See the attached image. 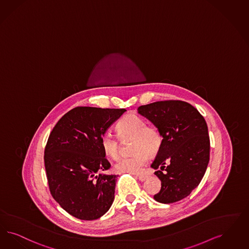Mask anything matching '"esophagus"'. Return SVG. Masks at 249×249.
Returning <instances> with one entry per match:
<instances>
[{
    "label": "esophagus",
    "mask_w": 249,
    "mask_h": 249,
    "mask_svg": "<svg viewBox=\"0 0 249 249\" xmlns=\"http://www.w3.org/2000/svg\"><path fill=\"white\" fill-rule=\"evenodd\" d=\"M137 178L140 181H145L147 178H148V177L145 176V175H141V176H137Z\"/></svg>",
    "instance_id": "obj_1"
}]
</instances>
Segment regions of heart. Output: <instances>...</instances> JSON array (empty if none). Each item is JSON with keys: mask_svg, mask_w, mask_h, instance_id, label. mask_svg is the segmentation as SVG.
Returning a JSON list of instances; mask_svg holds the SVG:
<instances>
[{"mask_svg": "<svg viewBox=\"0 0 249 249\" xmlns=\"http://www.w3.org/2000/svg\"><path fill=\"white\" fill-rule=\"evenodd\" d=\"M118 136L121 141L132 140L131 151L134 154L120 159L115 163V171L138 175L143 171L149 160V155H155L159 152L163 136L160 129L155 125H146L142 117L129 114L122 118L117 124ZM101 147L105 155L112 159L120 155V141L111 132H105L101 138Z\"/></svg>", "mask_w": 249, "mask_h": 249, "instance_id": "obj_1", "label": "heart"}]
</instances>
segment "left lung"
I'll return each mask as SVG.
<instances>
[{"label":"left lung","instance_id":"8db88e82","mask_svg":"<svg viewBox=\"0 0 249 249\" xmlns=\"http://www.w3.org/2000/svg\"><path fill=\"white\" fill-rule=\"evenodd\" d=\"M138 112L163 136L151 165L161 180V189L154 198L164 204L179 201L197 188L209 163L210 137L205 120L193 106L180 100L141 106Z\"/></svg>","mask_w":249,"mask_h":249}]
</instances>
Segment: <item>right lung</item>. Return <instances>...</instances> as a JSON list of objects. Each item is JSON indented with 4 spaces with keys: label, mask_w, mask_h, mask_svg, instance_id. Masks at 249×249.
I'll return each mask as SVG.
<instances>
[{
    "label": "right lung",
    "mask_w": 249,
    "mask_h": 249,
    "mask_svg": "<svg viewBox=\"0 0 249 249\" xmlns=\"http://www.w3.org/2000/svg\"><path fill=\"white\" fill-rule=\"evenodd\" d=\"M127 111L77 107L52 129L45 148V168L52 197L68 213L92 221L111 207L118 176L106 175L110 163L101 138Z\"/></svg>",
    "instance_id": "1"
}]
</instances>
